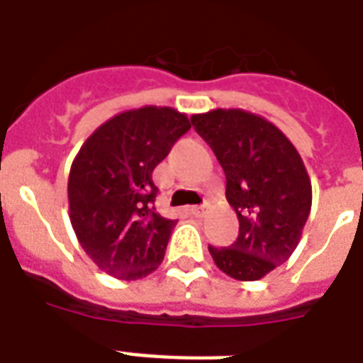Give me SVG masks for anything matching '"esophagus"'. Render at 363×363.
Returning a JSON list of instances; mask_svg holds the SVG:
<instances>
[{"instance_id": "34e87169", "label": "esophagus", "mask_w": 363, "mask_h": 363, "mask_svg": "<svg viewBox=\"0 0 363 363\" xmlns=\"http://www.w3.org/2000/svg\"><path fill=\"white\" fill-rule=\"evenodd\" d=\"M207 209H209L207 205H194L192 209H190V213H192L194 216H205L207 215Z\"/></svg>"}]
</instances>
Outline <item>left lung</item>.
Returning <instances> with one entry per match:
<instances>
[{"label":"left lung","mask_w":363,"mask_h":363,"mask_svg":"<svg viewBox=\"0 0 363 363\" xmlns=\"http://www.w3.org/2000/svg\"><path fill=\"white\" fill-rule=\"evenodd\" d=\"M190 121L220 162L239 218L232 247L209 245L211 256L232 279H264L292 256L311 213L303 160L275 124L248 111L215 109Z\"/></svg>","instance_id":"obj_1"}]
</instances>
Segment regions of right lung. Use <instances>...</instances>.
<instances>
[{"label": "right lung", "mask_w": 363, "mask_h": 363, "mask_svg": "<svg viewBox=\"0 0 363 363\" xmlns=\"http://www.w3.org/2000/svg\"><path fill=\"white\" fill-rule=\"evenodd\" d=\"M188 130V116L171 107L124 111L99 125L73 160L71 226L107 275L135 281L162 264L177 220L154 207L152 171Z\"/></svg>", "instance_id": "right-lung-1"}]
</instances>
